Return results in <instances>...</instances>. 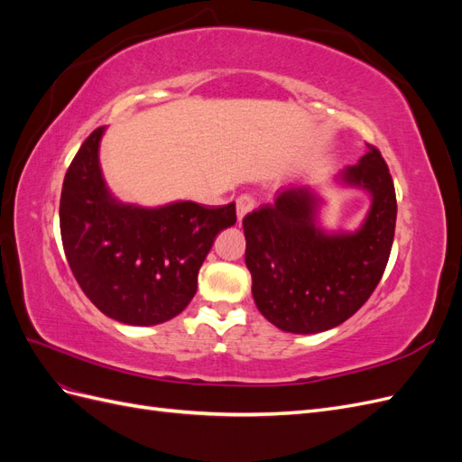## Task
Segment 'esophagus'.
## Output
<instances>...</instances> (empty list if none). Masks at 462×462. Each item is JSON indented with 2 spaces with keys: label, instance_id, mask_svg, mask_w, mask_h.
<instances>
[{
  "label": "esophagus",
  "instance_id": "34e87169",
  "mask_svg": "<svg viewBox=\"0 0 462 462\" xmlns=\"http://www.w3.org/2000/svg\"><path fill=\"white\" fill-rule=\"evenodd\" d=\"M254 206H256V200H254L253 194H241V197L236 199V217H239V221H241L248 212H253Z\"/></svg>",
  "mask_w": 462,
  "mask_h": 462
}]
</instances>
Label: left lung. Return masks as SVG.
<instances>
[{
  "mask_svg": "<svg viewBox=\"0 0 462 462\" xmlns=\"http://www.w3.org/2000/svg\"><path fill=\"white\" fill-rule=\"evenodd\" d=\"M345 167L343 183L372 194V208L355 233L316 226L318 197L309 187H287L273 204L243 219L245 262L262 316L291 333H319L343 324L380 283L395 236L397 199L380 150Z\"/></svg>",
  "mask_w": 462,
  "mask_h": 462,
  "instance_id": "8db88e82",
  "label": "left lung"
}]
</instances>
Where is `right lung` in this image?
Segmentation results:
<instances>
[{
    "label": "right lung",
    "instance_id": "1",
    "mask_svg": "<svg viewBox=\"0 0 462 462\" xmlns=\"http://www.w3.org/2000/svg\"><path fill=\"white\" fill-rule=\"evenodd\" d=\"M97 127L65 173L60 227L77 283L97 310L129 326H156L187 309L219 231L235 226V202L206 208L121 204L97 160Z\"/></svg>",
    "mask_w": 462,
    "mask_h": 462
}]
</instances>
